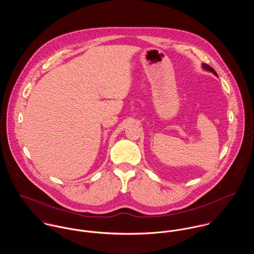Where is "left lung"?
<instances>
[{"mask_svg": "<svg viewBox=\"0 0 254 254\" xmlns=\"http://www.w3.org/2000/svg\"><path fill=\"white\" fill-rule=\"evenodd\" d=\"M202 66H203V68H204V69H206V70H209V71H211V72L214 73V74L217 76V73L215 72V70H214V69H213L211 66H209L208 64H203Z\"/></svg>", "mask_w": 254, "mask_h": 254, "instance_id": "8db88e82", "label": "left lung"}]
</instances>
